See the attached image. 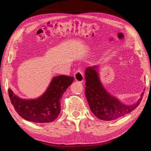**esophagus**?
<instances>
[{
	"label": "esophagus",
	"instance_id": "obj_1",
	"mask_svg": "<svg viewBox=\"0 0 151 151\" xmlns=\"http://www.w3.org/2000/svg\"><path fill=\"white\" fill-rule=\"evenodd\" d=\"M74 77L77 81L83 82L84 81V74L80 69H78L76 71L74 74Z\"/></svg>",
	"mask_w": 151,
	"mask_h": 151
}]
</instances>
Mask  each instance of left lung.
<instances>
[{"label":"left lung","instance_id":"8db88e82","mask_svg":"<svg viewBox=\"0 0 151 151\" xmlns=\"http://www.w3.org/2000/svg\"><path fill=\"white\" fill-rule=\"evenodd\" d=\"M96 68V66L88 67L85 71V95L91 111L96 116L104 121L116 120L130 113L139 106L144 92L138 101L134 104L121 103L105 91L99 79Z\"/></svg>","mask_w":151,"mask_h":151}]
</instances>
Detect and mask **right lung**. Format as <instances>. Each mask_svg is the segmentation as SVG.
Returning a JSON list of instances; mask_svg holds the SVG:
<instances>
[{"label": "right lung", "mask_w": 151, "mask_h": 151, "mask_svg": "<svg viewBox=\"0 0 151 151\" xmlns=\"http://www.w3.org/2000/svg\"><path fill=\"white\" fill-rule=\"evenodd\" d=\"M74 77H54L46 92L36 99H22L9 89L8 93L16 112L24 119L35 123L53 122L60 113V99Z\"/></svg>", "instance_id": "right-lung-1"}]
</instances>
